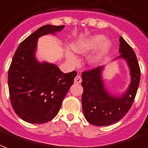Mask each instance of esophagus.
<instances>
[{"mask_svg":"<svg viewBox=\"0 0 148 148\" xmlns=\"http://www.w3.org/2000/svg\"><path fill=\"white\" fill-rule=\"evenodd\" d=\"M82 82V77H80L79 75L76 76V77H75V78H74V82H75V83H77V84H79V83H81Z\"/></svg>","mask_w":148,"mask_h":148,"instance_id":"1","label":"esophagus"}]
</instances>
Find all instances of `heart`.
Instances as JSON below:
<instances>
[{
	"instance_id": "1",
	"label": "heart",
	"mask_w": 148,
	"mask_h": 148,
	"mask_svg": "<svg viewBox=\"0 0 148 148\" xmlns=\"http://www.w3.org/2000/svg\"><path fill=\"white\" fill-rule=\"evenodd\" d=\"M111 43L108 39L101 34H95L85 38L84 40H77L72 45V49L77 54H87L96 49V51L88 57V63L91 65L99 64L110 51ZM66 57L71 64H76L77 59L70 51H66Z\"/></svg>"
}]
</instances>
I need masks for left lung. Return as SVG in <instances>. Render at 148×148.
<instances>
[{"instance_id":"obj_1","label":"left lung","mask_w":148,"mask_h":148,"mask_svg":"<svg viewBox=\"0 0 148 148\" xmlns=\"http://www.w3.org/2000/svg\"><path fill=\"white\" fill-rule=\"evenodd\" d=\"M119 53L116 59L126 61L130 71L131 82L121 96L108 92L103 84V66H98L82 74L83 94L82 109L85 119L96 126H107L118 122L130 110L134 101L140 78V69L135 52L129 44L120 37Z\"/></svg>"}]
</instances>
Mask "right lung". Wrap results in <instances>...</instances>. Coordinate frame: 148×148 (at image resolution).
I'll use <instances>...</instances> for the list:
<instances>
[{
    "label": "right lung",
    "mask_w": 148,
    "mask_h": 148,
    "mask_svg": "<svg viewBox=\"0 0 148 148\" xmlns=\"http://www.w3.org/2000/svg\"><path fill=\"white\" fill-rule=\"evenodd\" d=\"M63 28L40 27L20 43L13 56L8 77L10 100L16 114L27 122L42 124L54 119L74 84L76 71L64 74L56 65L40 63L35 56L38 38Z\"/></svg>",
    "instance_id": "right-lung-1"
}]
</instances>
